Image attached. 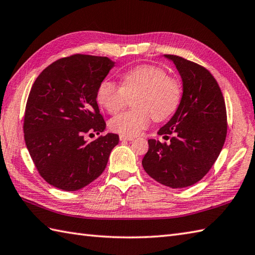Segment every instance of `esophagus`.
Wrapping results in <instances>:
<instances>
[{
    "label": "esophagus",
    "mask_w": 255,
    "mask_h": 255,
    "mask_svg": "<svg viewBox=\"0 0 255 255\" xmlns=\"http://www.w3.org/2000/svg\"><path fill=\"white\" fill-rule=\"evenodd\" d=\"M119 139H121V141H132L134 138L128 137V136H123V134H121V136H119Z\"/></svg>",
    "instance_id": "1"
}]
</instances>
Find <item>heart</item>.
Instances as JSON below:
<instances>
[{"label":"heart","instance_id":"obj_1","mask_svg":"<svg viewBox=\"0 0 255 255\" xmlns=\"http://www.w3.org/2000/svg\"><path fill=\"white\" fill-rule=\"evenodd\" d=\"M134 97L136 110L118 114L110 121L113 131L133 137L148 128L152 118L155 122L169 118L181 102L182 85L163 68L141 64L122 75V86L104 80L96 92L99 104L110 114L122 111Z\"/></svg>","mask_w":255,"mask_h":255}]
</instances>
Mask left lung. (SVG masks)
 Listing matches in <instances>:
<instances>
[{"mask_svg":"<svg viewBox=\"0 0 255 255\" xmlns=\"http://www.w3.org/2000/svg\"><path fill=\"white\" fill-rule=\"evenodd\" d=\"M164 57L181 74L183 95L174 115L158 131L169 143L149 139L142 166L156 182L182 188L202 180L217 160L227 136V112L207 69L178 56Z\"/></svg>","mask_w":255,"mask_h":255,"instance_id":"left-lung-1","label":"left lung"}]
</instances>
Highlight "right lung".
Segmentation results:
<instances>
[{
  "instance_id": "add662e5",
  "label": "right lung",
  "mask_w": 255,
  "mask_h": 255,
  "mask_svg": "<svg viewBox=\"0 0 255 255\" xmlns=\"http://www.w3.org/2000/svg\"><path fill=\"white\" fill-rule=\"evenodd\" d=\"M114 64L107 57L77 53L52 62L32 84L24 138L37 171L50 185L78 191L105 170L118 134L91 142L85 136L100 134L106 127L96 92Z\"/></svg>"
}]
</instances>
